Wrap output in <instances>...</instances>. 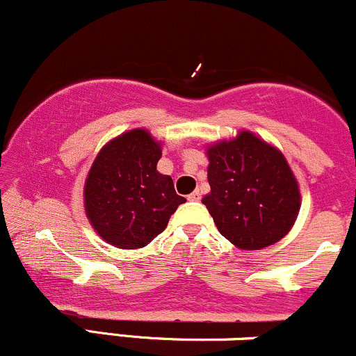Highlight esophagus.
<instances>
[{
	"label": "esophagus",
	"mask_w": 356,
	"mask_h": 356,
	"mask_svg": "<svg viewBox=\"0 0 356 356\" xmlns=\"http://www.w3.org/2000/svg\"><path fill=\"white\" fill-rule=\"evenodd\" d=\"M187 199H189V201H195V202L201 201V192L194 191V192H192V194L187 195Z\"/></svg>",
	"instance_id": "34e87169"
}]
</instances>
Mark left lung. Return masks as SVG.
<instances>
[{
	"mask_svg": "<svg viewBox=\"0 0 356 356\" xmlns=\"http://www.w3.org/2000/svg\"><path fill=\"white\" fill-rule=\"evenodd\" d=\"M204 195L220 234L236 248L257 251L283 239L301 207L300 184L277 147L249 130L206 147Z\"/></svg>",
	"mask_w": 356,
	"mask_h": 356,
	"instance_id": "8db88e82",
	"label": "left lung"
}]
</instances>
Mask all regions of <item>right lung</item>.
I'll use <instances>...</instances> for the list:
<instances>
[{"mask_svg": "<svg viewBox=\"0 0 356 356\" xmlns=\"http://www.w3.org/2000/svg\"><path fill=\"white\" fill-rule=\"evenodd\" d=\"M162 142L147 129L113 137L97 154L83 187L88 222L118 249L144 248L167 227L181 204L170 175L157 170Z\"/></svg>", "mask_w": 356, "mask_h": 356, "instance_id": "add662e5", "label": "right lung"}]
</instances>
